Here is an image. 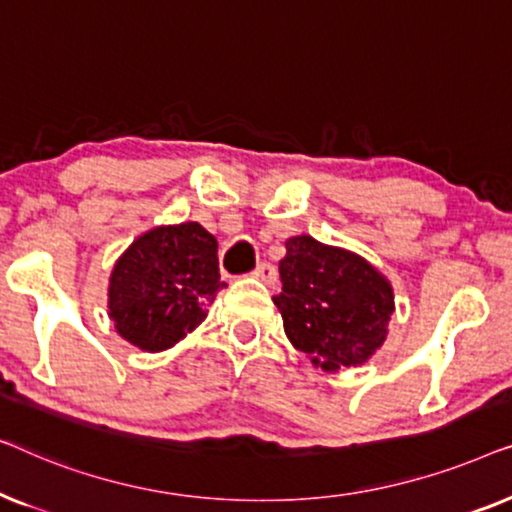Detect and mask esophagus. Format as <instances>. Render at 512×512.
<instances>
[{"instance_id":"34e87169","label":"esophagus","mask_w":512,"mask_h":512,"mask_svg":"<svg viewBox=\"0 0 512 512\" xmlns=\"http://www.w3.org/2000/svg\"><path fill=\"white\" fill-rule=\"evenodd\" d=\"M256 279H261L265 284H275L277 282V268L272 263H258L256 270L251 272Z\"/></svg>"}]
</instances>
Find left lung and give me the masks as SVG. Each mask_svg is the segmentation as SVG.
Instances as JSON below:
<instances>
[{"label":"left lung","instance_id":"obj_1","mask_svg":"<svg viewBox=\"0 0 512 512\" xmlns=\"http://www.w3.org/2000/svg\"><path fill=\"white\" fill-rule=\"evenodd\" d=\"M282 293L275 305L293 347L324 370L368 361L387 338L394 293L361 256L326 247L310 235L291 237L279 261Z\"/></svg>","mask_w":512,"mask_h":512}]
</instances>
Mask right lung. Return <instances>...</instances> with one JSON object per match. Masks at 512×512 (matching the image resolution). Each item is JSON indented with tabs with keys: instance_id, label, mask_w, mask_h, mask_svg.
Instances as JSON below:
<instances>
[{
	"instance_id": "1",
	"label": "right lung",
	"mask_w": 512,
	"mask_h": 512,
	"mask_svg": "<svg viewBox=\"0 0 512 512\" xmlns=\"http://www.w3.org/2000/svg\"><path fill=\"white\" fill-rule=\"evenodd\" d=\"M226 282L216 240L200 223L160 226L137 237L111 272L109 317L144 352H163L207 317Z\"/></svg>"
}]
</instances>
